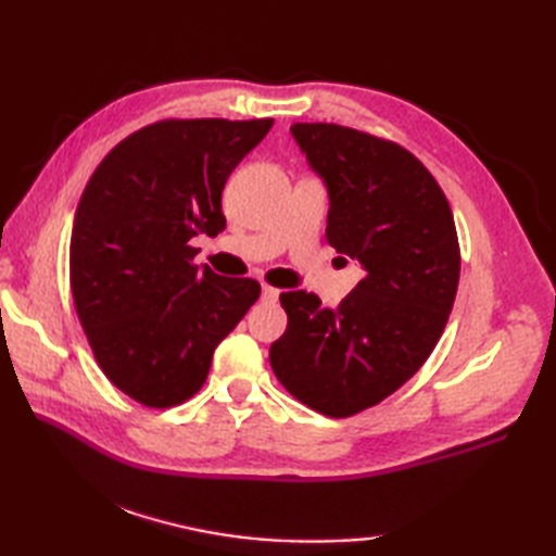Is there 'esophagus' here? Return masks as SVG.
Masks as SVG:
<instances>
[{
	"mask_svg": "<svg viewBox=\"0 0 556 556\" xmlns=\"http://www.w3.org/2000/svg\"><path fill=\"white\" fill-rule=\"evenodd\" d=\"M279 299V289H275V287H263V301H267V303H275Z\"/></svg>",
	"mask_w": 556,
	"mask_h": 556,
	"instance_id": "34e87169",
	"label": "esophagus"
}]
</instances>
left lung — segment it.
I'll list each match as a JSON object with an SVG mask.
<instances>
[{
	"instance_id": "obj_1",
	"label": "left lung",
	"mask_w": 556,
	"mask_h": 556,
	"mask_svg": "<svg viewBox=\"0 0 556 556\" xmlns=\"http://www.w3.org/2000/svg\"><path fill=\"white\" fill-rule=\"evenodd\" d=\"M291 134L327 186V243L365 277L334 311L308 291L281 293L289 325L269 363L301 404L349 418L394 394L440 341L458 289L456 224L406 148L337 124Z\"/></svg>"
}]
</instances>
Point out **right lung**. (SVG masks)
Listing matches in <instances>:
<instances>
[{
    "instance_id": "right-lung-1",
    "label": "right lung",
    "mask_w": 556,
    "mask_h": 556,
    "mask_svg": "<svg viewBox=\"0 0 556 556\" xmlns=\"http://www.w3.org/2000/svg\"><path fill=\"white\" fill-rule=\"evenodd\" d=\"M271 124H150L110 150L80 195L71 293L102 372L138 404L169 408L191 399L219 341L260 296L255 279L195 265L191 239L227 227L224 184Z\"/></svg>"
}]
</instances>
